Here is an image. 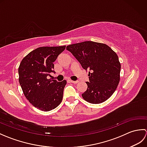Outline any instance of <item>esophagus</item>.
Returning <instances> with one entry per match:
<instances>
[{
    "mask_svg": "<svg viewBox=\"0 0 147 147\" xmlns=\"http://www.w3.org/2000/svg\"><path fill=\"white\" fill-rule=\"evenodd\" d=\"M69 81V82H70V83H74V84H76V83H77L78 82V81H73V80H68Z\"/></svg>",
    "mask_w": 147,
    "mask_h": 147,
    "instance_id": "esophagus-1",
    "label": "esophagus"
}]
</instances>
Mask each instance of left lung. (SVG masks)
<instances>
[{"label":"left lung","instance_id":"8db88e82","mask_svg":"<svg viewBox=\"0 0 147 147\" xmlns=\"http://www.w3.org/2000/svg\"><path fill=\"white\" fill-rule=\"evenodd\" d=\"M66 49L88 71V88L83 98L91 104H100L113 94L120 80L118 56L105 44L86 41L67 45Z\"/></svg>","mask_w":147,"mask_h":147}]
</instances>
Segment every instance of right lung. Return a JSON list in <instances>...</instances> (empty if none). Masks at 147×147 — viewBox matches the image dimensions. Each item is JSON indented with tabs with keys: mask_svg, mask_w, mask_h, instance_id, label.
I'll return each instance as SVG.
<instances>
[{
	"mask_svg": "<svg viewBox=\"0 0 147 147\" xmlns=\"http://www.w3.org/2000/svg\"><path fill=\"white\" fill-rule=\"evenodd\" d=\"M65 49V46L37 48L23 58L19 67V82L24 95L40 111H51L62 102L66 81L57 82L47 77L55 73L53 62Z\"/></svg>",
	"mask_w": 147,
	"mask_h": 147,
	"instance_id": "right-lung-1",
	"label": "right lung"
}]
</instances>
